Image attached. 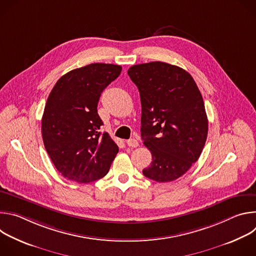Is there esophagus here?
<instances>
[{"instance_id": "obj_1", "label": "esophagus", "mask_w": 256, "mask_h": 256, "mask_svg": "<svg viewBox=\"0 0 256 256\" xmlns=\"http://www.w3.org/2000/svg\"><path fill=\"white\" fill-rule=\"evenodd\" d=\"M126 144L128 146H130V147H132V148H136L138 146V142L136 140V138H130L126 140Z\"/></svg>"}]
</instances>
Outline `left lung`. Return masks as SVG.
Instances as JSON below:
<instances>
[{
    "instance_id": "8db88e82",
    "label": "left lung",
    "mask_w": 256,
    "mask_h": 256,
    "mask_svg": "<svg viewBox=\"0 0 256 256\" xmlns=\"http://www.w3.org/2000/svg\"><path fill=\"white\" fill-rule=\"evenodd\" d=\"M128 74L140 92V136L153 160L142 174L157 182L173 181L204 147L208 124L202 96L186 70L167 62L134 64Z\"/></svg>"
}]
</instances>
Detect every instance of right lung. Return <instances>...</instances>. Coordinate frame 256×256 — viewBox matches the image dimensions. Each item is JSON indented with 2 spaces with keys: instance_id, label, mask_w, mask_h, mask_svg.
Masks as SVG:
<instances>
[{
  "instance_id": "obj_1",
  "label": "right lung",
  "mask_w": 256,
  "mask_h": 256,
  "mask_svg": "<svg viewBox=\"0 0 256 256\" xmlns=\"http://www.w3.org/2000/svg\"><path fill=\"white\" fill-rule=\"evenodd\" d=\"M122 66L90 64L60 77L48 95L42 120L46 150L66 179L89 184L104 177L118 144L101 132L97 105L103 90L114 81Z\"/></svg>"
}]
</instances>
